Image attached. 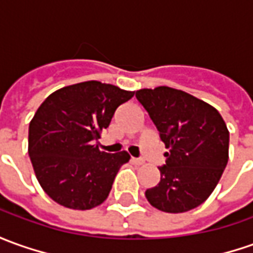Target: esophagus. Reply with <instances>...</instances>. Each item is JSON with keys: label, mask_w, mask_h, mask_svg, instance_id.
Wrapping results in <instances>:
<instances>
[{"label": "esophagus", "mask_w": 253, "mask_h": 253, "mask_svg": "<svg viewBox=\"0 0 253 253\" xmlns=\"http://www.w3.org/2000/svg\"><path fill=\"white\" fill-rule=\"evenodd\" d=\"M131 162H133L134 165H137V166H140V165H144L145 161H144L142 158H131Z\"/></svg>", "instance_id": "1"}]
</instances>
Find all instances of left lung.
I'll return each instance as SVG.
<instances>
[{
	"label": "left lung",
	"mask_w": 253,
	"mask_h": 253,
	"mask_svg": "<svg viewBox=\"0 0 253 253\" xmlns=\"http://www.w3.org/2000/svg\"><path fill=\"white\" fill-rule=\"evenodd\" d=\"M154 122L166 152L159 184L145 191L151 205L183 213L204 204L228 162L227 126L212 105L166 85L135 92Z\"/></svg>",
	"instance_id": "1"
}]
</instances>
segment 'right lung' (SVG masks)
<instances>
[{"mask_svg": "<svg viewBox=\"0 0 253 253\" xmlns=\"http://www.w3.org/2000/svg\"><path fill=\"white\" fill-rule=\"evenodd\" d=\"M101 82H84L52 92L29 126V156L39 183L59 205L87 211L108 198L126 151L106 154L95 141L118 106L133 97Z\"/></svg>", "mask_w": 253, "mask_h": 253, "instance_id": "add662e5", "label": "right lung"}]
</instances>
